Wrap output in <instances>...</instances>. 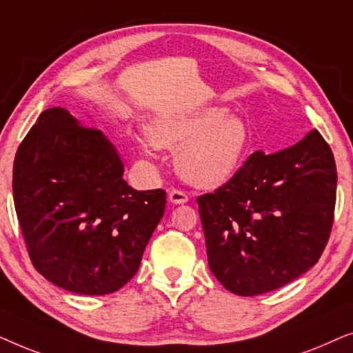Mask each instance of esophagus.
Returning a JSON list of instances; mask_svg holds the SVG:
<instances>
[{"label":"esophagus","mask_w":353,"mask_h":353,"mask_svg":"<svg viewBox=\"0 0 353 353\" xmlns=\"http://www.w3.org/2000/svg\"><path fill=\"white\" fill-rule=\"evenodd\" d=\"M188 194L185 191H180V190H170L168 191V201L172 202V204H185L188 202Z\"/></svg>","instance_id":"34e87169"}]
</instances>
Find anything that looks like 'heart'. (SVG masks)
<instances>
[{
  "mask_svg": "<svg viewBox=\"0 0 353 353\" xmlns=\"http://www.w3.org/2000/svg\"><path fill=\"white\" fill-rule=\"evenodd\" d=\"M225 108L154 120L149 133L137 134L134 144L146 157L159 148L176 149L175 168L183 180L202 190H214L233 178L250 154L248 125Z\"/></svg>",
  "mask_w": 353,
  "mask_h": 353,
  "instance_id": "b5f03b06",
  "label": "heart"
}]
</instances>
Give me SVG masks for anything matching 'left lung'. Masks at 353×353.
<instances>
[{"label": "left lung", "instance_id": "left-lung-1", "mask_svg": "<svg viewBox=\"0 0 353 353\" xmlns=\"http://www.w3.org/2000/svg\"><path fill=\"white\" fill-rule=\"evenodd\" d=\"M336 188L334 156L318 130L283 151H255L228 183L197 197L210 272L245 297L308 272L330 239Z\"/></svg>", "mask_w": 353, "mask_h": 353}]
</instances>
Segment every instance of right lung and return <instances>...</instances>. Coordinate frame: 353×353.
<instances>
[{"mask_svg": "<svg viewBox=\"0 0 353 353\" xmlns=\"http://www.w3.org/2000/svg\"><path fill=\"white\" fill-rule=\"evenodd\" d=\"M12 194L37 272L65 291L104 296L141 263L165 191H137L103 132L64 108L41 112L14 159Z\"/></svg>", "mask_w": 353, "mask_h": 353, "instance_id": "add662e5", "label": "right lung"}]
</instances>
